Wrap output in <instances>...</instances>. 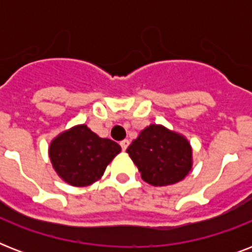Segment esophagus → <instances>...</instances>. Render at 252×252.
<instances>
[{"mask_svg":"<svg viewBox=\"0 0 252 252\" xmlns=\"http://www.w3.org/2000/svg\"><path fill=\"white\" fill-rule=\"evenodd\" d=\"M128 145H129V141H128V140H123V141H120V146H122L123 150H126Z\"/></svg>","mask_w":252,"mask_h":252,"instance_id":"1","label":"esophagus"}]
</instances>
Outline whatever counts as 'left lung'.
Returning <instances> with one entry per match:
<instances>
[{
    "label": "left lung",
    "mask_w": 252,
    "mask_h": 252,
    "mask_svg": "<svg viewBox=\"0 0 252 252\" xmlns=\"http://www.w3.org/2000/svg\"><path fill=\"white\" fill-rule=\"evenodd\" d=\"M126 153L142 179L156 187L178 183L191 171L192 149L187 138L162 126L142 129Z\"/></svg>",
    "instance_id": "left-lung-1"
}]
</instances>
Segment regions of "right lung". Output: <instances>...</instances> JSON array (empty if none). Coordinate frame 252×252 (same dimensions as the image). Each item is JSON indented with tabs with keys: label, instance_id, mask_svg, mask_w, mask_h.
I'll return each mask as SVG.
<instances>
[{
	"label": "right lung",
	"instance_id": "1",
	"mask_svg": "<svg viewBox=\"0 0 252 252\" xmlns=\"http://www.w3.org/2000/svg\"><path fill=\"white\" fill-rule=\"evenodd\" d=\"M120 145L100 138L87 126L60 133L49 145V158L61 179L70 186H90L103 175L107 165L120 153Z\"/></svg>",
	"mask_w": 252,
	"mask_h": 252
}]
</instances>
